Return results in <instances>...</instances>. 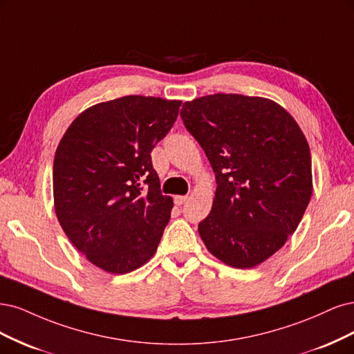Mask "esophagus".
<instances>
[{"mask_svg":"<svg viewBox=\"0 0 354 354\" xmlns=\"http://www.w3.org/2000/svg\"><path fill=\"white\" fill-rule=\"evenodd\" d=\"M188 201L187 196H176L175 197V204L176 206H182V204H185Z\"/></svg>","mask_w":354,"mask_h":354,"instance_id":"obj_1","label":"esophagus"}]
</instances>
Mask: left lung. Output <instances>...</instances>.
<instances>
[{
	"mask_svg": "<svg viewBox=\"0 0 354 354\" xmlns=\"http://www.w3.org/2000/svg\"><path fill=\"white\" fill-rule=\"evenodd\" d=\"M180 118L216 175L213 206L198 223L209 252L248 269L294 234L312 197L310 148L275 101L214 94L184 102Z\"/></svg>",
	"mask_w": 354,
	"mask_h": 354,
	"instance_id": "8db88e82",
	"label": "left lung"
}]
</instances>
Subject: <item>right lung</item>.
<instances>
[{"label":"right lung","instance_id":"add662e5","mask_svg":"<svg viewBox=\"0 0 354 354\" xmlns=\"http://www.w3.org/2000/svg\"><path fill=\"white\" fill-rule=\"evenodd\" d=\"M180 101L128 95L81 113L57 147L54 207L63 231L109 273L156 253L174 200L163 196L151 151L172 129Z\"/></svg>","mask_w":354,"mask_h":354}]
</instances>
